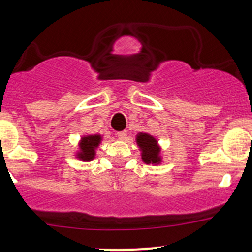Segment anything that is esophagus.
Wrapping results in <instances>:
<instances>
[{"label":"esophagus","mask_w":252,"mask_h":252,"mask_svg":"<svg viewBox=\"0 0 252 252\" xmlns=\"http://www.w3.org/2000/svg\"><path fill=\"white\" fill-rule=\"evenodd\" d=\"M126 135H128V132H126V130H123V131H120V132H117V136H118V138H121V140H124V138L126 137Z\"/></svg>","instance_id":"esophagus-1"}]
</instances>
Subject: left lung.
Returning a JSON list of instances; mask_svg holds the SVG:
<instances>
[{"label":"left lung","instance_id":"1","mask_svg":"<svg viewBox=\"0 0 252 252\" xmlns=\"http://www.w3.org/2000/svg\"><path fill=\"white\" fill-rule=\"evenodd\" d=\"M136 142H137L140 149L142 150V160L146 163L158 164L161 162L160 158V147L158 146V141L152 135L140 132L136 137Z\"/></svg>","mask_w":252,"mask_h":252}]
</instances>
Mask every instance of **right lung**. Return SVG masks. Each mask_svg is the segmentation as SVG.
Wrapping results in <instances>:
<instances>
[{
    "instance_id": "1",
    "label": "right lung",
    "mask_w": 252,
    "mask_h": 252,
    "mask_svg": "<svg viewBox=\"0 0 252 252\" xmlns=\"http://www.w3.org/2000/svg\"><path fill=\"white\" fill-rule=\"evenodd\" d=\"M100 141H102L100 135L84 136L79 143L80 152L78 153V158L84 161L94 160V155H96V148L99 146Z\"/></svg>"
}]
</instances>
